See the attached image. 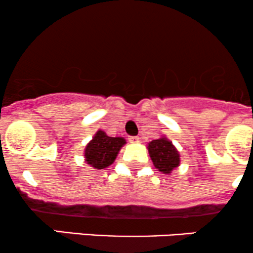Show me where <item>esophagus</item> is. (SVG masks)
<instances>
[{
    "label": "esophagus",
    "mask_w": 253,
    "mask_h": 253,
    "mask_svg": "<svg viewBox=\"0 0 253 253\" xmlns=\"http://www.w3.org/2000/svg\"><path fill=\"white\" fill-rule=\"evenodd\" d=\"M129 141L131 142V143H137V142H140V137H138V136H130Z\"/></svg>",
    "instance_id": "34e87169"
}]
</instances>
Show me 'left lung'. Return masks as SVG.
I'll list each match as a JSON object with an SVG mask.
<instances>
[{"label":"left lung","mask_w":253,"mask_h":253,"mask_svg":"<svg viewBox=\"0 0 253 253\" xmlns=\"http://www.w3.org/2000/svg\"><path fill=\"white\" fill-rule=\"evenodd\" d=\"M149 157L160 172L169 174L180 164V155L173 143L166 137L153 140L148 143Z\"/></svg>","instance_id":"left-lung-1"}]
</instances>
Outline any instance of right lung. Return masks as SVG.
Returning a JSON list of instances; mask_svg holds the SVG:
<instances>
[{
    "label": "right lung",
    "instance_id": "right-lung-1",
    "mask_svg": "<svg viewBox=\"0 0 253 253\" xmlns=\"http://www.w3.org/2000/svg\"><path fill=\"white\" fill-rule=\"evenodd\" d=\"M126 143L123 137H111L99 130L86 146L84 160L95 169H106L113 164L118 152Z\"/></svg>",
    "mask_w": 253,
    "mask_h": 253
}]
</instances>
